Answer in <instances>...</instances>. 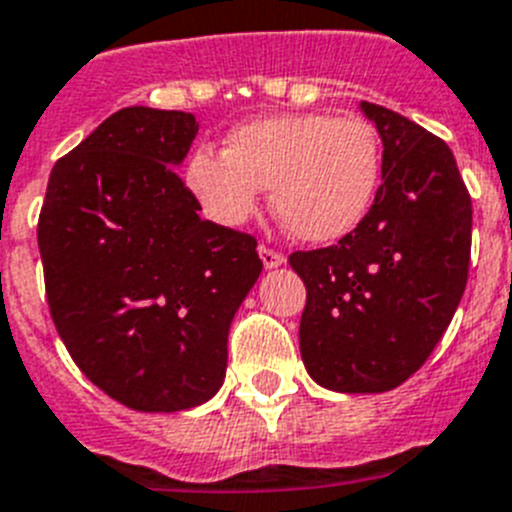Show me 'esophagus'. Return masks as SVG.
I'll use <instances>...</instances> for the list:
<instances>
[{
	"instance_id": "1",
	"label": "esophagus",
	"mask_w": 512,
	"mask_h": 512,
	"mask_svg": "<svg viewBox=\"0 0 512 512\" xmlns=\"http://www.w3.org/2000/svg\"><path fill=\"white\" fill-rule=\"evenodd\" d=\"M259 256H261V261H264V266L266 269H277V266H282L284 261V253H279V251H274V248H269V246H259Z\"/></svg>"
}]
</instances>
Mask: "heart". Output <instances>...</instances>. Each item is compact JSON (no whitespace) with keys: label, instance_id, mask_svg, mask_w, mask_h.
<instances>
[{"label":"heart","instance_id":"b5f03b06","mask_svg":"<svg viewBox=\"0 0 512 512\" xmlns=\"http://www.w3.org/2000/svg\"><path fill=\"white\" fill-rule=\"evenodd\" d=\"M382 182L377 130L361 117L284 112L243 122L225 135L223 153L187 158L184 184L205 217L241 228L269 187L271 207L307 243L338 241L359 228Z\"/></svg>","mask_w":512,"mask_h":512}]
</instances>
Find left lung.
<instances>
[{"mask_svg": "<svg viewBox=\"0 0 512 512\" xmlns=\"http://www.w3.org/2000/svg\"><path fill=\"white\" fill-rule=\"evenodd\" d=\"M382 138V184L359 228L336 246L297 251L307 287L300 354L320 387L395 390L431 356L469 274L472 200L441 138L361 102Z\"/></svg>", "mask_w": 512, "mask_h": 512, "instance_id": "obj_1", "label": "left lung"}]
</instances>
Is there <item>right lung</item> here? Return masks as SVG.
<instances>
[{
  "label": "right lung",
  "mask_w": 512,
  "mask_h": 512,
  "mask_svg": "<svg viewBox=\"0 0 512 512\" xmlns=\"http://www.w3.org/2000/svg\"><path fill=\"white\" fill-rule=\"evenodd\" d=\"M197 130L189 112H115L53 166L40 210L58 336L89 382L140 413L215 397L264 266L256 238L202 220L176 174Z\"/></svg>",
  "instance_id": "obj_1"
}]
</instances>
